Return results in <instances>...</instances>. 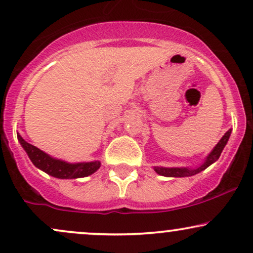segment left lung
Instances as JSON below:
<instances>
[{
    "instance_id": "1",
    "label": "left lung",
    "mask_w": 253,
    "mask_h": 253,
    "mask_svg": "<svg viewBox=\"0 0 253 253\" xmlns=\"http://www.w3.org/2000/svg\"><path fill=\"white\" fill-rule=\"evenodd\" d=\"M229 135H231V129H228L227 132L225 133V135L220 139L219 143L216 144V146L214 147V150L211 151V155L207 157L206 162L203 163L201 167H199L197 169H187V168H159V167H155V171L157 173L162 176H167V177H188V176H193L199 173L200 171L207 169L211 164H213L214 162H216L219 159L220 155H221L223 147L226 146L227 144Z\"/></svg>"
}]
</instances>
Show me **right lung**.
<instances>
[{
	"instance_id": "right-lung-1",
	"label": "right lung",
	"mask_w": 253,
	"mask_h": 253,
	"mask_svg": "<svg viewBox=\"0 0 253 253\" xmlns=\"http://www.w3.org/2000/svg\"><path fill=\"white\" fill-rule=\"evenodd\" d=\"M20 144L22 145L32 163L39 168L40 170L45 171L48 175L57 177V178H80V177H85L91 175L100 168V162H90V163H78V164H69L66 162L54 159L42 152L38 147L27 143L22 139L21 135H17Z\"/></svg>"
}]
</instances>
